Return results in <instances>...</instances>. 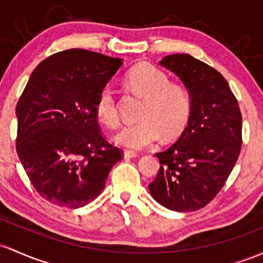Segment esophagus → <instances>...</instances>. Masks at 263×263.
<instances>
[{
	"label": "esophagus",
	"mask_w": 263,
	"mask_h": 263,
	"mask_svg": "<svg viewBox=\"0 0 263 263\" xmlns=\"http://www.w3.org/2000/svg\"><path fill=\"white\" fill-rule=\"evenodd\" d=\"M123 156H125V158H135L137 157V154L135 151H129V149H126V151H123Z\"/></svg>",
	"instance_id": "34e87169"
}]
</instances>
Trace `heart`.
Segmentation results:
<instances>
[{"mask_svg": "<svg viewBox=\"0 0 263 263\" xmlns=\"http://www.w3.org/2000/svg\"><path fill=\"white\" fill-rule=\"evenodd\" d=\"M127 83L132 91L145 99V102L138 114L140 122L122 127L114 136L117 145L143 149L161 136L168 141L182 134L191 114V97L184 86L170 83L168 76L149 63H141L132 68L127 74ZM95 112L103 125H118L116 97L111 86L101 88Z\"/></svg>", "mask_w": 263, "mask_h": 263, "instance_id": "heart-1", "label": "heart"}]
</instances>
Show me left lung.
Masks as SVG:
<instances>
[{
  "label": "left lung",
  "mask_w": 263,
  "mask_h": 263,
  "mask_svg": "<svg viewBox=\"0 0 263 263\" xmlns=\"http://www.w3.org/2000/svg\"><path fill=\"white\" fill-rule=\"evenodd\" d=\"M158 63L182 81L191 114L177 142L156 154L161 167L148 190L166 209L196 211L220 192L237 161L241 112L227 81L211 66L189 53L170 54Z\"/></svg>",
  "instance_id": "obj_1"
}]
</instances>
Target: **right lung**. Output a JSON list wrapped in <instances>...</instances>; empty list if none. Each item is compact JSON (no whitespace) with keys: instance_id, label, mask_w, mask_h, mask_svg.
Segmentation results:
<instances>
[{"instance_id":"1","label":"right lung","mask_w":263,"mask_h":263,"mask_svg":"<svg viewBox=\"0 0 263 263\" xmlns=\"http://www.w3.org/2000/svg\"><path fill=\"white\" fill-rule=\"evenodd\" d=\"M122 61L73 48L52 54L31 74L16 106V148L45 200L68 209L86 206L122 158L102 137L95 112L97 95Z\"/></svg>"}]
</instances>
